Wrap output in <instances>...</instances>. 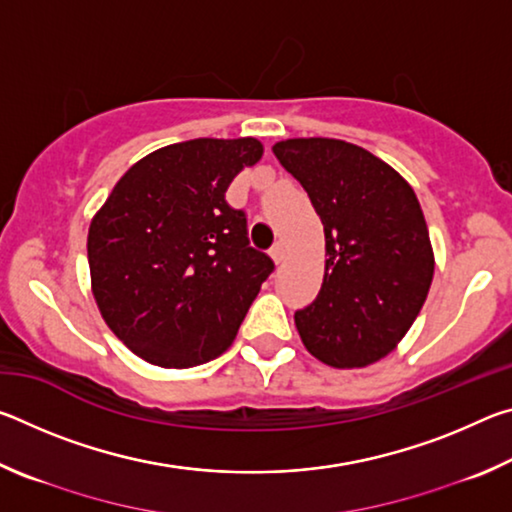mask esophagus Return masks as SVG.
<instances>
[{"label":"esophagus","instance_id":"obj_1","mask_svg":"<svg viewBox=\"0 0 512 512\" xmlns=\"http://www.w3.org/2000/svg\"><path fill=\"white\" fill-rule=\"evenodd\" d=\"M271 257H273L275 264L282 262V259H284V244H282V241H275L273 248H271Z\"/></svg>","mask_w":512,"mask_h":512}]
</instances>
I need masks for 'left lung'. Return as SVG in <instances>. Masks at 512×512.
<instances>
[{"mask_svg": "<svg viewBox=\"0 0 512 512\" xmlns=\"http://www.w3.org/2000/svg\"><path fill=\"white\" fill-rule=\"evenodd\" d=\"M325 228V275L296 311L305 348L332 368H363L409 332L433 280L427 221L411 185L377 155L329 137L273 146Z\"/></svg>", "mask_w": 512, "mask_h": 512, "instance_id": "8db88e82", "label": "left lung"}]
</instances>
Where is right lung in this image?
<instances>
[{
    "mask_svg": "<svg viewBox=\"0 0 512 512\" xmlns=\"http://www.w3.org/2000/svg\"><path fill=\"white\" fill-rule=\"evenodd\" d=\"M262 153L255 137L169 144L135 162L94 214V300L117 339L153 366L223 354L273 273V259L250 246L246 212L225 201Z\"/></svg>",
    "mask_w": 512,
    "mask_h": 512,
    "instance_id": "1",
    "label": "right lung"
}]
</instances>
